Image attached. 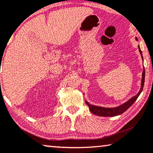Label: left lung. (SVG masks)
Wrapping results in <instances>:
<instances>
[{
    "mask_svg": "<svg viewBox=\"0 0 153 153\" xmlns=\"http://www.w3.org/2000/svg\"><path fill=\"white\" fill-rule=\"evenodd\" d=\"M136 40L138 41V39L136 37ZM138 48H139L140 54H141L142 59H143V56H142V52L141 50L140 49L139 46H138ZM144 81H145V70L143 68V73H142V79H141V89L139 93H138L137 95L134 96L129 99L128 101L125 102L124 104H121L120 106H117V107L114 108H104L102 107V106H94L92 105V104H89L87 101H85V103L90 108V111H91V113H93V114L97 115V116H104V117H111V116H118V115H120L124 113L125 111H127L128 108L130 107V106L132 105V104L134 103V102L137 100V99L139 97L140 94L143 91V85H144Z\"/></svg>",
    "mask_w": 153,
    "mask_h": 153,
    "instance_id": "obj_1",
    "label": "left lung"
}]
</instances>
